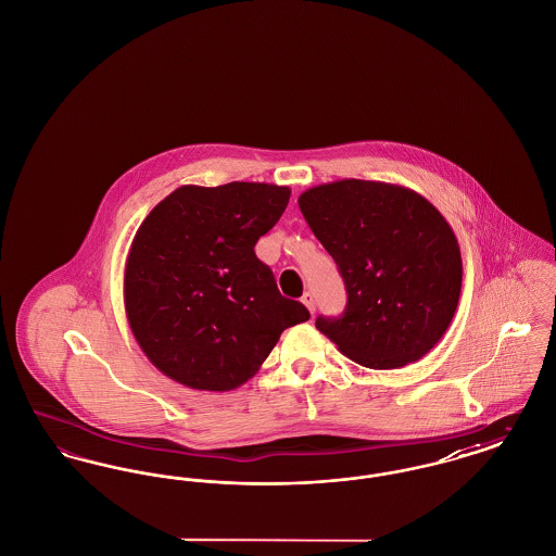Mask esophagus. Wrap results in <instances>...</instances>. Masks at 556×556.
<instances>
[{
	"instance_id": "esophagus-1",
	"label": "esophagus",
	"mask_w": 556,
	"mask_h": 556,
	"mask_svg": "<svg viewBox=\"0 0 556 556\" xmlns=\"http://www.w3.org/2000/svg\"><path fill=\"white\" fill-rule=\"evenodd\" d=\"M302 302H304V306H306L311 313L317 311V300H315V293H313V291H306V293L302 295Z\"/></svg>"
}]
</instances>
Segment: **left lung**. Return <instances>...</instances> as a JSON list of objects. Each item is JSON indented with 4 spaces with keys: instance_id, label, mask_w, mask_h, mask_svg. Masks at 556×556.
<instances>
[{
    "instance_id": "obj_1",
    "label": "left lung",
    "mask_w": 556,
    "mask_h": 556,
    "mask_svg": "<svg viewBox=\"0 0 556 556\" xmlns=\"http://www.w3.org/2000/svg\"><path fill=\"white\" fill-rule=\"evenodd\" d=\"M298 206L348 291L344 315L318 317V331L369 369L424 358L446 333L463 286L446 218L408 187L361 179L311 187Z\"/></svg>"
}]
</instances>
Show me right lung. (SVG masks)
Wrapping results in <instances>:
<instances>
[{
  "label": "right lung",
  "mask_w": 556,
  "mask_h": 556,
  "mask_svg": "<svg viewBox=\"0 0 556 556\" xmlns=\"http://www.w3.org/2000/svg\"><path fill=\"white\" fill-rule=\"evenodd\" d=\"M290 195L270 184L184 186L139 225L125 311L137 344L166 377L202 392L236 390L288 327L311 318L279 293L254 252Z\"/></svg>",
  "instance_id": "obj_1"
}]
</instances>
